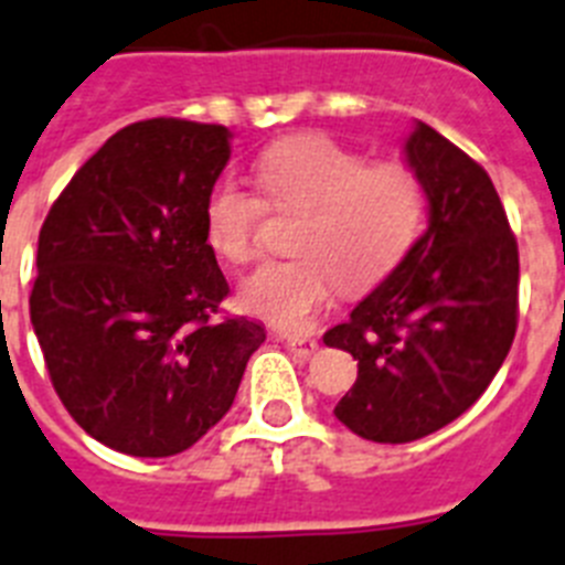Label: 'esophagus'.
I'll use <instances>...</instances> for the list:
<instances>
[{
	"label": "esophagus",
	"mask_w": 565,
	"mask_h": 565,
	"mask_svg": "<svg viewBox=\"0 0 565 565\" xmlns=\"http://www.w3.org/2000/svg\"><path fill=\"white\" fill-rule=\"evenodd\" d=\"M284 343H287V350L292 352V355L303 358V361H307L310 355H316L318 350L316 338H307V335H287L284 338Z\"/></svg>",
	"instance_id": "34e87169"
}]
</instances>
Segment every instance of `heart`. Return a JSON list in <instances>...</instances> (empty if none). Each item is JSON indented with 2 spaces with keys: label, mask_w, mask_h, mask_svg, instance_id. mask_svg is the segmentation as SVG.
Listing matches in <instances>:
<instances>
[{
  "label": "heart",
  "mask_w": 565,
  "mask_h": 565,
  "mask_svg": "<svg viewBox=\"0 0 565 565\" xmlns=\"http://www.w3.org/2000/svg\"><path fill=\"white\" fill-rule=\"evenodd\" d=\"M255 175L264 201L301 213L287 262L255 267L238 287V303L281 330L310 327L335 296H361L406 258L424 224V188L401 161L370 164L330 136H292L269 145ZM264 204L222 179L204 199V238L218 258L247 262Z\"/></svg>",
  "instance_id": "obj_1"
}]
</instances>
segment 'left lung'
<instances>
[{
    "mask_svg": "<svg viewBox=\"0 0 565 565\" xmlns=\"http://www.w3.org/2000/svg\"><path fill=\"white\" fill-rule=\"evenodd\" d=\"M404 153L429 227L323 343L358 361L335 418L375 444H409L487 392L518 330V242L487 170L415 121Z\"/></svg>",
    "mask_w": 565,
    "mask_h": 565,
    "instance_id": "1",
    "label": "left lung"
}]
</instances>
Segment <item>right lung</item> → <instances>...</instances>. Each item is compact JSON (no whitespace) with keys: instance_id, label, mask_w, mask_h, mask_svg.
Wrapping results in <instances>:
<instances>
[{"instance_id":"add662e5","label":"right lung","mask_w":565,"mask_h":565,"mask_svg":"<svg viewBox=\"0 0 565 565\" xmlns=\"http://www.w3.org/2000/svg\"><path fill=\"white\" fill-rule=\"evenodd\" d=\"M222 125H127L78 167L39 230L31 323L82 429L134 458L179 455L233 406L267 332L213 321L230 287L204 199L230 161Z\"/></svg>"}]
</instances>
